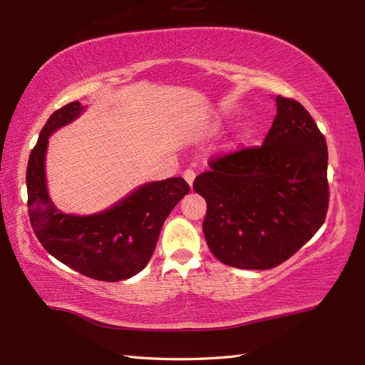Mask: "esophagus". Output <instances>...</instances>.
<instances>
[{
  "label": "esophagus",
  "mask_w": 365,
  "mask_h": 365,
  "mask_svg": "<svg viewBox=\"0 0 365 365\" xmlns=\"http://www.w3.org/2000/svg\"><path fill=\"white\" fill-rule=\"evenodd\" d=\"M183 178H185V180H187V183L190 185V187H192V182H195V178H196V173L192 169H187L183 173Z\"/></svg>",
  "instance_id": "obj_1"
}]
</instances>
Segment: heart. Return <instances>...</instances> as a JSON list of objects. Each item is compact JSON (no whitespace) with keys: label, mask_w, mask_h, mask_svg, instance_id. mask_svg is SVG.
<instances>
[{"label":"heart","mask_w":365,"mask_h":365,"mask_svg":"<svg viewBox=\"0 0 365 365\" xmlns=\"http://www.w3.org/2000/svg\"><path fill=\"white\" fill-rule=\"evenodd\" d=\"M254 135H255V125L252 122H245L242 127H240L237 131H235V135L232 136V139H230V145L234 147H240V145H245V144H247L251 141V139L254 138Z\"/></svg>","instance_id":"obj_1"}]
</instances>
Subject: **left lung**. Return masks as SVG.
I'll return each mask as SVG.
<instances>
[{"label": "left lung", "mask_w": 365, "mask_h": 365, "mask_svg": "<svg viewBox=\"0 0 365 365\" xmlns=\"http://www.w3.org/2000/svg\"><path fill=\"white\" fill-rule=\"evenodd\" d=\"M277 114L262 147L210 163L192 188L207 202L202 230L224 265L277 267L327 218L328 147L304 106L276 97Z\"/></svg>", "instance_id": "8db88e82"}]
</instances>
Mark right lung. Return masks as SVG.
I'll use <instances>...</instances> for the list:
<instances>
[{
    "label": "right lung",
    "mask_w": 365,
    "mask_h": 365,
    "mask_svg": "<svg viewBox=\"0 0 365 365\" xmlns=\"http://www.w3.org/2000/svg\"><path fill=\"white\" fill-rule=\"evenodd\" d=\"M72 102L54 111L31 150L26 169L31 226L45 251L78 273L97 281L119 282L149 263L163 222L190 192L182 177L147 182L111 207L91 215L64 213L53 204L46 183L50 136L86 111Z\"/></svg>",
    "instance_id": "right-lung-1"
}]
</instances>
